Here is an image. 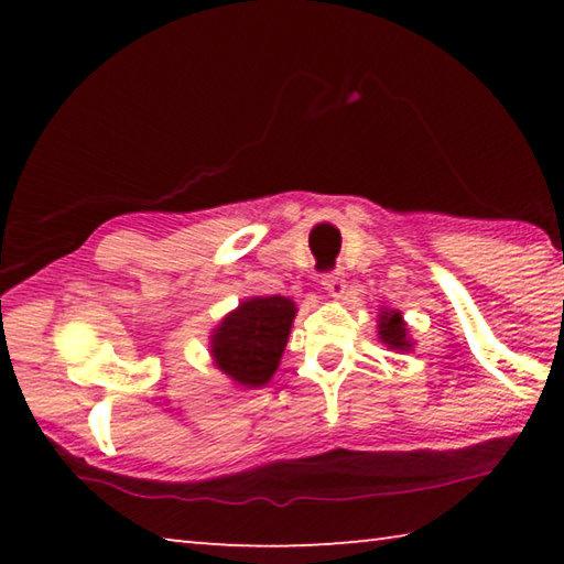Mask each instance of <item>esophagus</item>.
Masks as SVG:
<instances>
[{
  "label": "esophagus",
  "instance_id": "1",
  "mask_svg": "<svg viewBox=\"0 0 564 564\" xmlns=\"http://www.w3.org/2000/svg\"><path fill=\"white\" fill-rule=\"evenodd\" d=\"M321 285L330 299H340V295L346 293V279H343V273H326L321 279Z\"/></svg>",
  "mask_w": 564,
  "mask_h": 564
}]
</instances>
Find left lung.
Returning <instances> with one entry per match:
<instances>
[{"mask_svg":"<svg viewBox=\"0 0 564 564\" xmlns=\"http://www.w3.org/2000/svg\"><path fill=\"white\" fill-rule=\"evenodd\" d=\"M378 338L383 346H388L395 352H410L415 348L403 313L398 308H386V305H380V313H378Z\"/></svg>","mask_w":564,"mask_h":564,"instance_id":"8db88e82","label":"left lung"}]
</instances>
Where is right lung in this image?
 Segmentation results:
<instances>
[{"label":"right lung","mask_w":564,"mask_h":564,"mask_svg":"<svg viewBox=\"0 0 564 564\" xmlns=\"http://www.w3.org/2000/svg\"><path fill=\"white\" fill-rule=\"evenodd\" d=\"M299 308L285 295H253L218 321L208 336L214 366L238 388H261L281 366Z\"/></svg>","instance_id":"1"}]
</instances>
